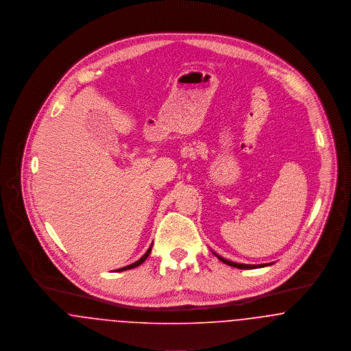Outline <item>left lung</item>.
Returning a JSON list of instances; mask_svg holds the SVG:
<instances>
[{
  "label": "left lung",
  "instance_id": "obj_1",
  "mask_svg": "<svg viewBox=\"0 0 351 351\" xmlns=\"http://www.w3.org/2000/svg\"><path fill=\"white\" fill-rule=\"evenodd\" d=\"M217 258H219L221 261H223L224 264L227 265H231V267H235V268H240V269H255V268H263V267H268V265H272L274 263H268V264H258V265H254V264H239V263H235V261H230L227 258H221L219 255H217L215 252H213Z\"/></svg>",
  "mask_w": 351,
  "mask_h": 351
}]
</instances>
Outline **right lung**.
I'll use <instances>...</instances> for the list:
<instances>
[{
  "label": "right lung",
  "mask_w": 351,
  "mask_h": 351,
  "mask_svg": "<svg viewBox=\"0 0 351 351\" xmlns=\"http://www.w3.org/2000/svg\"><path fill=\"white\" fill-rule=\"evenodd\" d=\"M150 251H152V245L149 247L148 251L144 254V256L140 258V260H137L136 263H133V264H130V265H127V267H124V268H119V269H116L114 272H123V271H127V269H132V268H136V267H138V265H141L147 258H148L149 254H150Z\"/></svg>",
  "instance_id": "1"
}]
</instances>
